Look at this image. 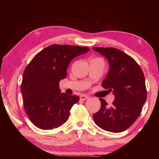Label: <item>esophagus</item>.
I'll return each mask as SVG.
<instances>
[{
  "mask_svg": "<svg viewBox=\"0 0 159 159\" xmlns=\"http://www.w3.org/2000/svg\"><path fill=\"white\" fill-rule=\"evenodd\" d=\"M88 98V95H81L80 96V99H81V100L84 101V100H86Z\"/></svg>",
  "mask_w": 159,
  "mask_h": 159,
  "instance_id": "esophagus-1",
  "label": "esophagus"
}]
</instances>
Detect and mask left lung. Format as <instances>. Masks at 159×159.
Wrapping results in <instances>:
<instances>
[{
    "label": "left lung",
    "instance_id": "obj_1",
    "mask_svg": "<svg viewBox=\"0 0 159 159\" xmlns=\"http://www.w3.org/2000/svg\"><path fill=\"white\" fill-rule=\"evenodd\" d=\"M109 61L110 69L102 87L115 96L109 106L100 98L101 107L93 115L99 128L111 133H120L130 127L139 117L147 99L143 71L133 57L114 48H93Z\"/></svg>",
    "mask_w": 159,
    "mask_h": 159
}]
</instances>
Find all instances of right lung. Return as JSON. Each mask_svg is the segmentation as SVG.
Returning a JSON list of instances; mask_svg holds the SVG:
<instances>
[{"instance_id": "1", "label": "right lung", "mask_w": 159, "mask_h": 159, "mask_svg": "<svg viewBox=\"0 0 159 159\" xmlns=\"http://www.w3.org/2000/svg\"><path fill=\"white\" fill-rule=\"evenodd\" d=\"M88 51V47L51 45L35 55L26 66L21 85L24 107L38 128L52 130L69 118L72 106L80 98L61 93L59 82L67 76L70 61Z\"/></svg>"}]
</instances>
